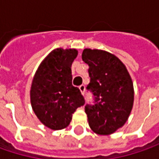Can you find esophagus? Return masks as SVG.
<instances>
[{"label":"esophagus","mask_w":159,"mask_h":159,"mask_svg":"<svg viewBox=\"0 0 159 159\" xmlns=\"http://www.w3.org/2000/svg\"><path fill=\"white\" fill-rule=\"evenodd\" d=\"M79 89H80V90L81 94H82L83 95H85V91H86V89H85V86H84V85H80Z\"/></svg>","instance_id":"34e87169"}]
</instances>
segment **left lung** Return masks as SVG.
I'll return each mask as SVG.
<instances>
[{
  "label": "left lung",
  "mask_w": 159,
  "mask_h": 159,
  "mask_svg": "<svg viewBox=\"0 0 159 159\" xmlns=\"http://www.w3.org/2000/svg\"><path fill=\"white\" fill-rule=\"evenodd\" d=\"M82 60L89 67L87 89L94 95L93 104L85 106L89 126L98 134H111L124 125L131 112V77L119 58L104 50L86 48Z\"/></svg>",
  "instance_id": "left-lung-1"
}]
</instances>
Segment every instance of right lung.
Instances as JSON below:
<instances>
[{"mask_svg": "<svg viewBox=\"0 0 159 159\" xmlns=\"http://www.w3.org/2000/svg\"><path fill=\"white\" fill-rule=\"evenodd\" d=\"M76 49L57 48L49 53L34 75L31 103L42 124L53 130L68 126L72 113L85 104L80 89L72 86L71 64Z\"/></svg>", "mask_w": 159, "mask_h": 159, "instance_id": "add662e5", "label": "right lung"}]
</instances>
